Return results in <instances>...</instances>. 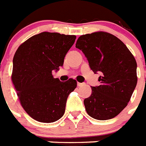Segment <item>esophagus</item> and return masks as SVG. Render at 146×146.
Instances as JSON below:
<instances>
[{
    "mask_svg": "<svg viewBox=\"0 0 146 146\" xmlns=\"http://www.w3.org/2000/svg\"><path fill=\"white\" fill-rule=\"evenodd\" d=\"M84 85H85V83L78 82V87H83V86H84Z\"/></svg>",
    "mask_w": 146,
    "mask_h": 146,
    "instance_id": "1",
    "label": "esophagus"
}]
</instances>
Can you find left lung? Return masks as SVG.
<instances>
[{"mask_svg":"<svg viewBox=\"0 0 146 146\" xmlns=\"http://www.w3.org/2000/svg\"><path fill=\"white\" fill-rule=\"evenodd\" d=\"M76 48L82 51L100 86L84 101L87 114L105 121L116 117L130 101L137 84L136 59L126 45L111 34L99 31L79 37Z\"/></svg>","mask_w":146,"mask_h":146,"instance_id":"1","label":"left lung"}]
</instances>
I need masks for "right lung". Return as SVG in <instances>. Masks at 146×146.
<instances>
[{"label":"right lung","mask_w":146,"mask_h":146,"mask_svg":"<svg viewBox=\"0 0 146 146\" xmlns=\"http://www.w3.org/2000/svg\"><path fill=\"white\" fill-rule=\"evenodd\" d=\"M75 39V35L41 32L17 49L12 80L21 105L33 119L52 123L63 116L68 96L76 88L77 81L70 78L62 82L52 73L63 66Z\"/></svg>","instance_id":"1"}]
</instances>
